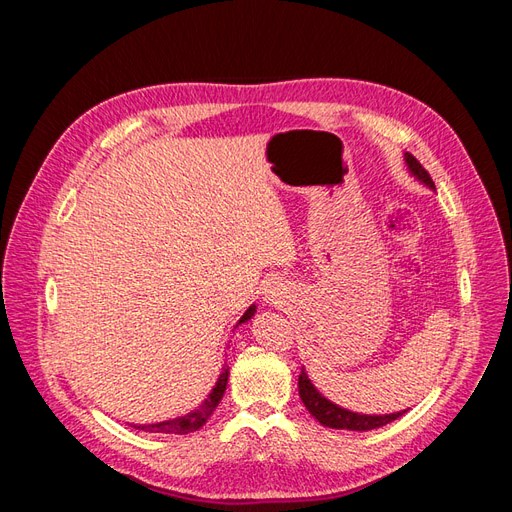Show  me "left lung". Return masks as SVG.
Here are the masks:
<instances>
[{"mask_svg":"<svg viewBox=\"0 0 512 512\" xmlns=\"http://www.w3.org/2000/svg\"><path fill=\"white\" fill-rule=\"evenodd\" d=\"M406 164L410 168V173L421 179L425 185H429L431 190H436V185H433L431 177L427 170L423 168V164L418 162L412 153H406ZM299 395L301 401L305 404V408L309 410L316 421L324 427H331V429H348V431H369V429H376L382 427L386 423H393L395 418H399L404 412H395V414H384V416H371V414H359V412H350L346 408H339L335 406L333 401H329L327 397H322L316 386L312 384V380L307 378L305 369H301V376H299Z\"/></svg>","mask_w":512,"mask_h":512,"instance_id":"obj_1","label":"left lung"}]
</instances>
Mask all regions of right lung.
Returning <instances> with one entry per match:
<instances>
[{"instance_id": "add662e5", "label": "right lung", "mask_w": 512, "mask_h": 512, "mask_svg": "<svg viewBox=\"0 0 512 512\" xmlns=\"http://www.w3.org/2000/svg\"><path fill=\"white\" fill-rule=\"evenodd\" d=\"M254 312H256V305L247 309V312L241 316L239 324L245 322V320H250L254 316ZM226 382H228V369L224 367L218 382H215V386H213V391L194 412H188L185 416L173 418V421H162V423H156V425H132V427L149 431V433H177V436H183V433H192V431L203 427L207 423V418L213 414V410L218 408V404L224 397V391H226Z\"/></svg>"}]
</instances>
